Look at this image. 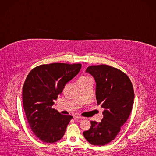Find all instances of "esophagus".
I'll return each mask as SVG.
<instances>
[{"instance_id":"34e87169","label":"esophagus","mask_w":156,"mask_h":156,"mask_svg":"<svg viewBox=\"0 0 156 156\" xmlns=\"http://www.w3.org/2000/svg\"><path fill=\"white\" fill-rule=\"evenodd\" d=\"M74 118L76 119H84V117H81V116H79V115H74Z\"/></svg>"}]
</instances>
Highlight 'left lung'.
I'll list each match as a JSON object with an SVG mask.
<instances>
[{
    "label": "left lung",
    "mask_w": 156,
    "mask_h": 156,
    "mask_svg": "<svg viewBox=\"0 0 156 156\" xmlns=\"http://www.w3.org/2000/svg\"><path fill=\"white\" fill-rule=\"evenodd\" d=\"M86 72L94 78L97 104L104 111L101 122L90 121V128L83 135L90 144L104 145L115 140L130 115L134 101L133 86L125 73L110 66H90Z\"/></svg>",
    "instance_id": "obj_1"
}]
</instances>
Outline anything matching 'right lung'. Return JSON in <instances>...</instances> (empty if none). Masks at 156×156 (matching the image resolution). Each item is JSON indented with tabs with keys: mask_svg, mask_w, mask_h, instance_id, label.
I'll return each mask as SVG.
<instances>
[{
	"mask_svg": "<svg viewBox=\"0 0 156 156\" xmlns=\"http://www.w3.org/2000/svg\"><path fill=\"white\" fill-rule=\"evenodd\" d=\"M81 66L64 63L41 65L26 78L23 87V107L31 130L41 141L55 143L64 136L73 117L62 115L52 106Z\"/></svg>",
	"mask_w": 156,
	"mask_h": 156,
	"instance_id": "add662e5",
	"label": "right lung"
}]
</instances>
